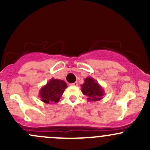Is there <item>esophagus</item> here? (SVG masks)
I'll return each instance as SVG.
<instances>
[{
	"instance_id": "obj_1",
	"label": "esophagus",
	"mask_w": 150,
	"mask_h": 150,
	"mask_svg": "<svg viewBox=\"0 0 150 150\" xmlns=\"http://www.w3.org/2000/svg\"><path fill=\"white\" fill-rule=\"evenodd\" d=\"M78 82H75V83H72V84H70L71 86H78Z\"/></svg>"
}]
</instances>
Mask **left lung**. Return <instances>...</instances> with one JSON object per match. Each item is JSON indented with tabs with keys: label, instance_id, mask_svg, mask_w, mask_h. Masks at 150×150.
I'll list each match as a JSON object with an SVG mask.
<instances>
[{
	"label": "left lung",
	"instance_id": "left-lung-1",
	"mask_svg": "<svg viewBox=\"0 0 150 150\" xmlns=\"http://www.w3.org/2000/svg\"><path fill=\"white\" fill-rule=\"evenodd\" d=\"M81 91L88 96L89 102L101 100L104 95L103 88L91 77H87L84 80V83L81 86Z\"/></svg>",
	"mask_w": 150,
	"mask_h": 150
}]
</instances>
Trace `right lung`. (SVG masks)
<instances>
[{"mask_svg": "<svg viewBox=\"0 0 150 150\" xmlns=\"http://www.w3.org/2000/svg\"><path fill=\"white\" fill-rule=\"evenodd\" d=\"M67 87L64 81L59 79L50 80L39 91V97L46 104L57 103Z\"/></svg>", "mask_w": 150, "mask_h": 150, "instance_id": "obj_1", "label": "right lung"}]
</instances>
